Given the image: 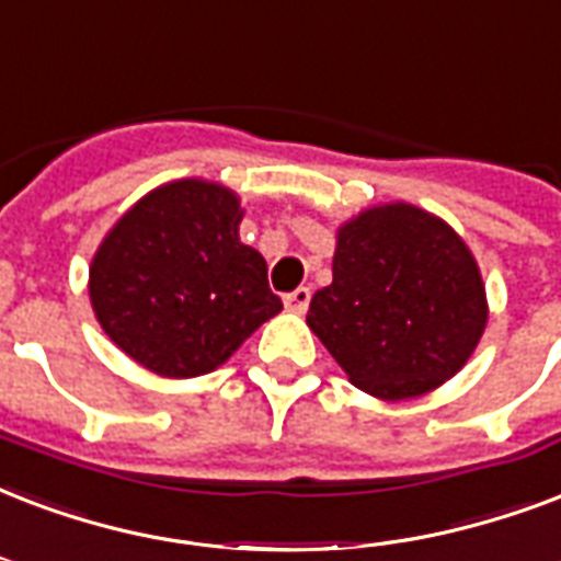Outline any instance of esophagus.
Wrapping results in <instances>:
<instances>
[{
    "label": "esophagus",
    "mask_w": 561,
    "mask_h": 561,
    "mask_svg": "<svg viewBox=\"0 0 561 561\" xmlns=\"http://www.w3.org/2000/svg\"><path fill=\"white\" fill-rule=\"evenodd\" d=\"M309 302H311V288H297V290H290L288 297H285V309L302 314V311L309 309Z\"/></svg>",
    "instance_id": "1"
}]
</instances>
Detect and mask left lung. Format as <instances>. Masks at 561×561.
Here are the masks:
<instances>
[{"label":"left lung","mask_w":561,"mask_h":561,"mask_svg":"<svg viewBox=\"0 0 561 561\" xmlns=\"http://www.w3.org/2000/svg\"><path fill=\"white\" fill-rule=\"evenodd\" d=\"M306 320L356 388L409 400L459 374L489 306L459 234L397 203L337 229L332 285L311 297Z\"/></svg>","instance_id":"left-lung-1"}]
</instances>
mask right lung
<instances>
[{
  "instance_id": "right-lung-1",
  "label": "right lung",
  "mask_w": 561,
  "mask_h": 561,
  "mask_svg": "<svg viewBox=\"0 0 561 561\" xmlns=\"http://www.w3.org/2000/svg\"><path fill=\"white\" fill-rule=\"evenodd\" d=\"M232 191L182 179L144 196L102 241L91 302L126 356L185 379L224 365L282 309L267 264L241 243Z\"/></svg>"
}]
</instances>
